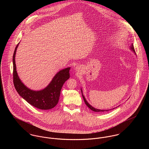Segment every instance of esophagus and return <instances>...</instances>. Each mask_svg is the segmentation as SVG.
Returning <instances> with one entry per match:
<instances>
[{"mask_svg":"<svg viewBox=\"0 0 149 149\" xmlns=\"http://www.w3.org/2000/svg\"><path fill=\"white\" fill-rule=\"evenodd\" d=\"M75 69H76V70H79V69H79V67H77H77H76V68H75Z\"/></svg>","mask_w":149,"mask_h":149,"instance_id":"34e87169","label":"esophagus"}]
</instances>
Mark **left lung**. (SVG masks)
<instances>
[{
    "instance_id": "obj_1",
    "label": "left lung",
    "mask_w": 149,
    "mask_h": 149,
    "mask_svg": "<svg viewBox=\"0 0 149 149\" xmlns=\"http://www.w3.org/2000/svg\"><path fill=\"white\" fill-rule=\"evenodd\" d=\"M130 49H131V50H132V52L136 54V53H135V49H134V46H133V44L132 43V45H131V46H130ZM81 92L83 93V92H82V90H81ZM82 96H83V99H84V102H85V104L88 107V108H90V109H91L92 111H94V112H106V111H108L109 110H111V109H114V108H113V109H107V110H103V109H96V108H94V107H93L92 106H91L88 102H87V101L86 100V99H85V97L84 96V95H83V93H82Z\"/></svg>"
}]
</instances>
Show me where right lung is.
<instances>
[{"label": "right lung", "mask_w": 149, "mask_h": 149, "mask_svg": "<svg viewBox=\"0 0 149 149\" xmlns=\"http://www.w3.org/2000/svg\"><path fill=\"white\" fill-rule=\"evenodd\" d=\"M19 43L16 46L13 58V82L19 95L31 106L47 110L56 106L59 100L61 88L64 83L70 77V67L60 70L53 78L52 81L41 91L30 89L23 84L18 77L15 64V54Z\"/></svg>", "instance_id": "1"}]
</instances>
